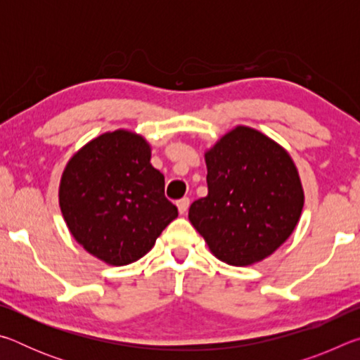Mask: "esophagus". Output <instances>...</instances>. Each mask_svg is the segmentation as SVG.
I'll use <instances>...</instances> for the list:
<instances>
[{
	"label": "esophagus",
	"instance_id": "34e87169",
	"mask_svg": "<svg viewBox=\"0 0 360 360\" xmlns=\"http://www.w3.org/2000/svg\"><path fill=\"white\" fill-rule=\"evenodd\" d=\"M178 211H179V214H186L187 212V210H188V205H191V200L188 198H182V200H179L178 203Z\"/></svg>",
	"mask_w": 360,
	"mask_h": 360
}]
</instances>
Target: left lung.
<instances>
[{
	"label": "left lung",
	"mask_w": 360,
	"mask_h": 360,
	"mask_svg": "<svg viewBox=\"0 0 360 360\" xmlns=\"http://www.w3.org/2000/svg\"><path fill=\"white\" fill-rule=\"evenodd\" d=\"M208 195L188 221L211 254L233 266L266 259L300 221L304 192L288 150L251 127L236 125L205 150Z\"/></svg>",
	"instance_id": "obj_1"
}]
</instances>
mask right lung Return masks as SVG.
Returning a JSON list of instances; mask_svg holds the SVG:
<instances>
[{
	"label": "right lung",
	"instance_id": "right-lung-1",
	"mask_svg": "<svg viewBox=\"0 0 360 360\" xmlns=\"http://www.w3.org/2000/svg\"><path fill=\"white\" fill-rule=\"evenodd\" d=\"M150 150L135 131H106L84 144L62 173L58 205L66 227L108 265L141 259L178 217L165 197V178L150 165Z\"/></svg>",
	"mask_w": 360,
	"mask_h": 360
}]
</instances>
